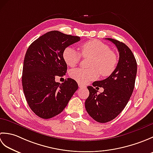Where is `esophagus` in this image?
<instances>
[{
    "mask_svg": "<svg viewBox=\"0 0 153 153\" xmlns=\"http://www.w3.org/2000/svg\"><path fill=\"white\" fill-rule=\"evenodd\" d=\"M78 85H79V87L81 89H83V88H85L86 86L84 85H82V83H78Z\"/></svg>",
    "mask_w": 153,
    "mask_h": 153,
    "instance_id": "34e87169",
    "label": "esophagus"
}]
</instances>
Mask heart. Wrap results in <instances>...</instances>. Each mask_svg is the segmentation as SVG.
Here are the masks:
<instances>
[{
	"mask_svg": "<svg viewBox=\"0 0 153 153\" xmlns=\"http://www.w3.org/2000/svg\"><path fill=\"white\" fill-rule=\"evenodd\" d=\"M81 55L83 58H91L89 69L75 68L70 71L71 78L81 83H87L95 79L99 76H109L115 70L117 58L108 45L98 40L87 41L81 45L80 53L72 47H66L62 57L65 62L70 67H74L79 62Z\"/></svg>",
	"mask_w": 153,
	"mask_h": 153,
	"instance_id": "obj_1",
	"label": "heart"
}]
</instances>
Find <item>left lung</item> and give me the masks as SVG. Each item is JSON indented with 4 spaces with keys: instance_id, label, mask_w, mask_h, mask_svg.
I'll return each instance as SVG.
<instances>
[{
    "instance_id": "1",
    "label": "left lung",
    "mask_w": 153,
    "mask_h": 153,
    "mask_svg": "<svg viewBox=\"0 0 153 153\" xmlns=\"http://www.w3.org/2000/svg\"><path fill=\"white\" fill-rule=\"evenodd\" d=\"M119 52V60L115 70L106 79L93 83L94 86L102 87L100 94L92 86H88L89 95L85 100V109L95 121L106 123L118 116L128 104L134 89L137 74V62L126 44L111 38Z\"/></svg>"
}]
</instances>
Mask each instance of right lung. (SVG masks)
Masks as SVG:
<instances>
[{"mask_svg": "<svg viewBox=\"0 0 153 153\" xmlns=\"http://www.w3.org/2000/svg\"><path fill=\"white\" fill-rule=\"evenodd\" d=\"M79 41V37L51 31L29 47L23 66V90L29 106L40 118H51L62 112L78 89L73 79L60 83L55 77L66 73L64 49Z\"/></svg>", "mask_w": 153, "mask_h": 153, "instance_id": "right-lung-1", "label": "right lung"}]
</instances>
